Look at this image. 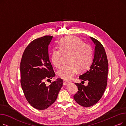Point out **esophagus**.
<instances>
[{
    "instance_id": "1",
    "label": "esophagus",
    "mask_w": 126,
    "mask_h": 126,
    "mask_svg": "<svg viewBox=\"0 0 126 126\" xmlns=\"http://www.w3.org/2000/svg\"><path fill=\"white\" fill-rule=\"evenodd\" d=\"M64 81V85H67L69 82L67 81H66V80H63Z\"/></svg>"
}]
</instances>
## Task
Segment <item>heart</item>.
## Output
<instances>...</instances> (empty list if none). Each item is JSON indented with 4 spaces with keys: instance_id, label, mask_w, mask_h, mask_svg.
<instances>
[{
    "instance_id": "heart-1",
    "label": "heart",
    "mask_w": 126,
    "mask_h": 126,
    "mask_svg": "<svg viewBox=\"0 0 126 126\" xmlns=\"http://www.w3.org/2000/svg\"><path fill=\"white\" fill-rule=\"evenodd\" d=\"M60 51L54 49L51 53V61L55 67L59 68L62 63V54H69L67 63L57 71V75L65 80H70L79 71H84L90 67L93 59L91 46L83 43L82 40L74 36H66L59 42Z\"/></svg>"
}]
</instances>
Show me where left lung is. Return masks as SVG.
I'll return each mask as SVG.
<instances>
[{"label": "left lung", "mask_w": 126, "mask_h": 126, "mask_svg": "<svg viewBox=\"0 0 126 126\" xmlns=\"http://www.w3.org/2000/svg\"><path fill=\"white\" fill-rule=\"evenodd\" d=\"M90 38L95 45L94 58L89 69L79 77L84 81H88V85L76 83L78 91L74 96L75 101L83 107H90L97 103L107 83L108 63L105 49L96 39Z\"/></svg>", "instance_id": "1"}]
</instances>
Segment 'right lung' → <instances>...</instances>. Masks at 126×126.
<instances>
[{"label": "right lung", "instance_id": "obj_1", "mask_svg": "<svg viewBox=\"0 0 126 126\" xmlns=\"http://www.w3.org/2000/svg\"><path fill=\"white\" fill-rule=\"evenodd\" d=\"M52 38L45 36L31 42L23 52L20 63L21 84L24 95L29 104L39 110L47 108L55 102L63 84L61 78L56 79L49 86L44 82L55 76L48 54Z\"/></svg>", "mask_w": 126, "mask_h": 126}]
</instances>
